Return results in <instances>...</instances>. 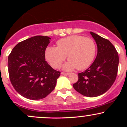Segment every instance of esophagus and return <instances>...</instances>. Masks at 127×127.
Segmentation results:
<instances>
[{
  "label": "esophagus",
  "mask_w": 127,
  "mask_h": 127,
  "mask_svg": "<svg viewBox=\"0 0 127 127\" xmlns=\"http://www.w3.org/2000/svg\"><path fill=\"white\" fill-rule=\"evenodd\" d=\"M62 74L63 75H69V73H65V72H62Z\"/></svg>",
  "instance_id": "esophagus-1"
}]
</instances>
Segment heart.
<instances>
[{"mask_svg": "<svg viewBox=\"0 0 127 127\" xmlns=\"http://www.w3.org/2000/svg\"><path fill=\"white\" fill-rule=\"evenodd\" d=\"M57 47L48 46L45 50V57L51 66L59 68L67 56L69 62L63 68L70 70L76 68L82 70L88 68L93 63L96 54V45L90 37L72 35L60 39Z\"/></svg>", "mask_w": 127, "mask_h": 127, "instance_id": "obj_1", "label": "heart"}]
</instances>
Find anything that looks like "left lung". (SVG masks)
Listing matches in <instances>:
<instances>
[{"label": "left lung", "mask_w": 127, "mask_h": 127, "mask_svg": "<svg viewBox=\"0 0 127 127\" xmlns=\"http://www.w3.org/2000/svg\"><path fill=\"white\" fill-rule=\"evenodd\" d=\"M97 45V55L93 63L78 73V81L73 85L82 95L94 97L109 90L116 79L119 64L118 53L107 39L90 32Z\"/></svg>", "instance_id": "1"}]
</instances>
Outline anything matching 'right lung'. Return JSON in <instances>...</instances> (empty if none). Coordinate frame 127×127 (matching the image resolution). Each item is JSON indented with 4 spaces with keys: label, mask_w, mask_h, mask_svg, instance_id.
<instances>
[{
    "label": "right lung",
    "mask_w": 127,
    "mask_h": 127,
    "mask_svg": "<svg viewBox=\"0 0 127 127\" xmlns=\"http://www.w3.org/2000/svg\"><path fill=\"white\" fill-rule=\"evenodd\" d=\"M48 36H36L18 43L8 56V72L17 93L26 98L37 100L54 90L60 72L45 61V52L50 43Z\"/></svg>",
    "instance_id": "add662e5"
}]
</instances>
